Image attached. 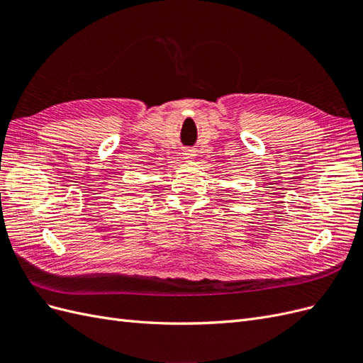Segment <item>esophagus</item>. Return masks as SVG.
<instances>
[{
    "instance_id": "34e87169",
    "label": "esophagus",
    "mask_w": 363,
    "mask_h": 363,
    "mask_svg": "<svg viewBox=\"0 0 363 363\" xmlns=\"http://www.w3.org/2000/svg\"><path fill=\"white\" fill-rule=\"evenodd\" d=\"M183 159H184V160H192V159H195V152H194L192 150H186V151L183 152Z\"/></svg>"
}]
</instances>
